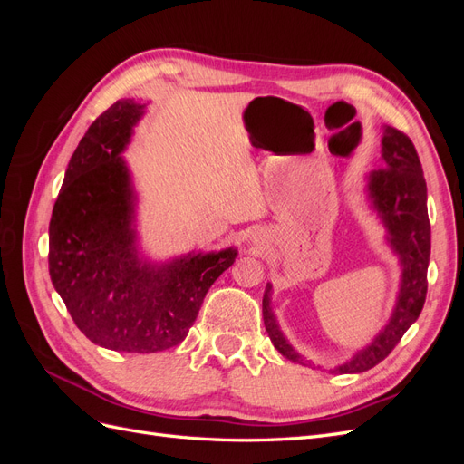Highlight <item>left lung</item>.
Wrapping results in <instances>:
<instances>
[{
	"instance_id": "obj_1",
	"label": "left lung",
	"mask_w": 464,
	"mask_h": 464,
	"mask_svg": "<svg viewBox=\"0 0 464 464\" xmlns=\"http://www.w3.org/2000/svg\"><path fill=\"white\" fill-rule=\"evenodd\" d=\"M383 160L385 168H377L370 174V198L382 215L389 230V242L401 256L402 283L385 329L375 341L343 366L336 373H362L385 360L391 350L399 344L402 334L422 312L428 292V263L431 249V230L428 218V188L420 164L418 152L409 135L385 125L383 131ZM263 321L269 339L280 354L290 362L312 366L294 350L285 334L280 333L271 310V286L266 285L263 296Z\"/></svg>"
}]
</instances>
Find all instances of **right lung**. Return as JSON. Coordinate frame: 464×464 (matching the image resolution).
<instances>
[{
	"label": "right lung",
	"instance_id": "right-lung-1",
	"mask_svg": "<svg viewBox=\"0 0 464 464\" xmlns=\"http://www.w3.org/2000/svg\"><path fill=\"white\" fill-rule=\"evenodd\" d=\"M143 106L111 104L81 139L50 220L52 285L79 331L118 353H160L186 339L236 249L166 265L137 257L133 191L120 152Z\"/></svg>",
	"mask_w": 464,
	"mask_h": 464
}]
</instances>
